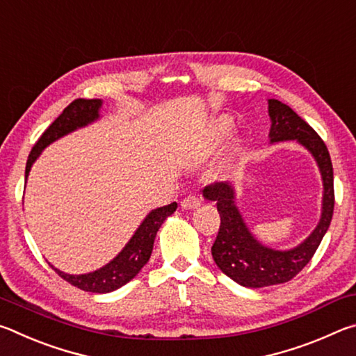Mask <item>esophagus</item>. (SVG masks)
<instances>
[{"label":"esophagus","instance_id":"esophagus-1","mask_svg":"<svg viewBox=\"0 0 356 356\" xmlns=\"http://www.w3.org/2000/svg\"><path fill=\"white\" fill-rule=\"evenodd\" d=\"M200 204H201L200 197H196L195 195H190V196L184 197L182 202H180V206H182V209H185V210H191V209L200 207Z\"/></svg>","mask_w":356,"mask_h":356}]
</instances>
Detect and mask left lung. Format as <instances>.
Returning a JSON list of instances; mask_svg holds the SVG:
<instances>
[{"mask_svg":"<svg viewBox=\"0 0 356 356\" xmlns=\"http://www.w3.org/2000/svg\"><path fill=\"white\" fill-rule=\"evenodd\" d=\"M270 144L297 141L314 156L323 184L322 213L317 226L300 245L291 250H275L252 236L236 204V190L229 182H215L202 190L207 201H215L220 212V231L212 246L218 268L243 287L259 289L291 281L314 256L327 234L334 209L333 165L328 149L312 127L291 106L268 99Z\"/></svg>","mask_w":356,"mask_h":356,"instance_id":"1","label":"left lung"}]
</instances>
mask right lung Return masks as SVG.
Segmentation results:
<instances>
[{
  "mask_svg": "<svg viewBox=\"0 0 356 356\" xmlns=\"http://www.w3.org/2000/svg\"><path fill=\"white\" fill-rule=\"evenodd\" d=\"M104 105V102L100 99H76L65 108V110L59 114L58 119L48 127L39 141L34 144L31 154L28 156L26 161V170H25V180H28L29 171L34 161L39 159L42 150L47 146H50L51 143H55L59 138L72 134L78 129L86 127V125L95 122L100 118V108ZM177 204H168V206L159 207L150 210L146 215V218L135 231L134 236L124 246L122 251L108 262L104 267L94 272L84 273V275H69L65 272H61L56 267L51 268L61 276L63 280L70 282L72 286L81 289L84 292H92V293H108L116 291V289L122 287L131 281L135 276L141 272V268L147 264L150 254H152L155 236L159 232L160 226L163 225V221L176 212Z\"/></svg>",
  "mask_w": 356,
  "mask_h": 356,
  "instance_id": "1",
  "label": "right lung"
}]
</instances>
